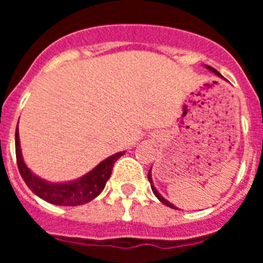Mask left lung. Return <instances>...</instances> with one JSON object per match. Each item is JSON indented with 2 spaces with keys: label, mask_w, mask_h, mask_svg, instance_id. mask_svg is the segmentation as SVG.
I'll return each instance as SVG.
<instances>
[{
  "label": "left lung",
  "mask_w": 263,
  "mask_h": 263,
  "mask_svg": "<svg viewBox=\"0 0 263 263\" xmlns=\"http://www.w3.org/2000/svg\"><path fill=\"white\" fill-rule=\"evenodd\" d=\"M204 67H205V68H206V69H208V71L213 72V73H215V75H216V76H218V78H221V79H224V78H222V75H221V73H220V72H217V71H216V69H215V68H212V67H210V66H206V64H205V66H204ZM147 179H148V182H150V185H152V190H153V192H154V195H155V196H157V197H158V200H159V201H160V203H163V204H164V205L170 206V208H173V210H178V208H176V206H175V205H174V204H171V203H170V201H168V200H166V199H164V197H163V196H162V195H160V194H159V192H158V190H157V188H155V185H154V182H153V178H152V168L148 170V174H147Z\"/></svg>",
  "instance_id": "left-lung-1"
}]
</instances>
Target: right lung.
Here are the masks:
<instances>
[{
  "label": "right lung",
  "instance_id": "right-lung-1",
  "mask_svg": "<svg viewBox=\"0 0 263 263\" xmlns=\"http://www.w3.org/2000/svg\"><path fill=\"white\" fill-rule=\"evenodd\" d=\"M125 152L116 153L110 155L103 162H100L89 173L75 180L69 182H50L34 174L25 163L21 150L20 133L18 126L15 129V155H17V164L20 174L25 180L27 187L31 190L38 197L45 201L55 205L63 206H76L89 203L95 197L99 196L105 188L106 182L110 178L111 170L115 166L116 160L120 159Z\"/></svg>",
  "mask_w": 263,
  "mask_h": 263
}]
</instances>
